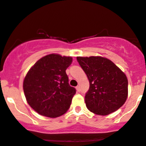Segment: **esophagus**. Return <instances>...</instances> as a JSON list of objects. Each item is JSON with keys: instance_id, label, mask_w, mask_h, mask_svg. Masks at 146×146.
I'll use <instances>...</instances> for the list:
<instances>
[{"instance_id": "34e87169", "label": "esophagus", "mask_w": 146, "mask_h": 146, "mask_svg": "<svg viewBox=\"0 0 146 146\" xmlns=\"http://www.w3.org/2000/svg\"><path fill=\"white\" fill-rule=\"evenodd\" d=\"M76 89H77V90H78V91H80V86H76Z\"/></svg>"}]
</instances>
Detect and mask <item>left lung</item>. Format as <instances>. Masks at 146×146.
Instances as JSON below:
<instances>
[{"label": "left lung", "mask_w": 146, "mask_h": 146, "mask_svg": "<svg viewBox=\"0 0 146 146\" xmlns=\"http://www.w3.org/2000/svg\"><path fill=\"white\" fill-rule=\"evenodd\" d=\"M79 64L89 81L85 95L88 110L107 115L121 107L128 97L126 75L113 62L100 56L77 57Z\"/></svg>", "instance_id": "left-lung-1"}]
</instances>
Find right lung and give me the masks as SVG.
I'll list each match as a JSON object with an SVG mask.
<instances>
[{"instance_id":"1","label":"right lung","mask_w":146,"mask_h":146,"mask_svg":"<svg viewBox=\"0 0 146 146\" xmlns=\"http://www.w3.org/2000/svg\"><path fill=\"white\" fill-rule=\"evenodd\" d=\"M72 61L71 57L53 53L38 60L28 71L23 90L27 103L38 114L55 118L68 110L76 93L66 73Z\"/></svg>"}]
</instances>
